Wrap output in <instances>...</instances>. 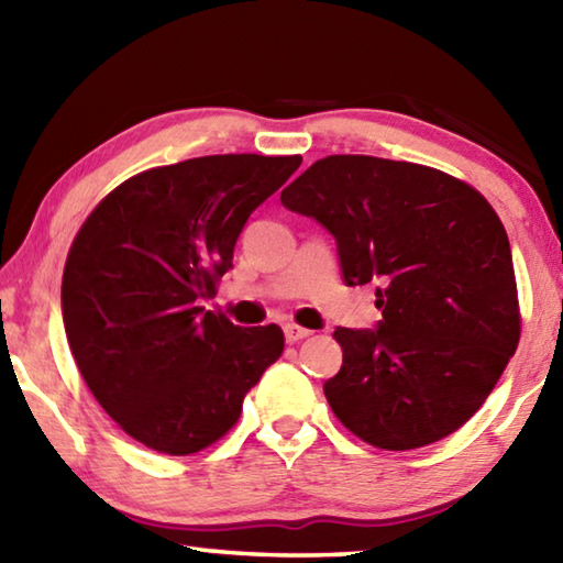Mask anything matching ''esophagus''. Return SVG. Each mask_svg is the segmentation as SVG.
<instances>
[{
	"label": "esophagus",
	"mask_w": 563,
	"mask_h": 563,
	"mask_svg": "<svg viewBox=\"0 0 563 563\" xmlns=\"http://www.w3.org/2000/svg\"><path fill=\"white\" fill-rule=\"evenodd\" d=\"M312 335V330H308V328H300V325H285V340L288 342H300V340H305V338H310Z\"/></svg>",
	"instance_id": "obj_1"
}]
</instances>
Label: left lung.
Returning a JSON list of instances; mask_svg holds the SVG:
<instances>
[{
	"label": "left lung",
	"mask_w": 563,
	"mask_h": 563,
	"mask_svg": "<svg viewBox=\"0 0 563 563\" xmlns=\"http://www.w3.org/2000/svg\"><path fill=\"white\" fill-rule=\"evenodd\" d=\"M338 243L347 285L377 283L375 330L338 328L332 412L362 442L417 450L470 419L517 352L509 238L479 190L442 170L328 156L280 194Z\"/></svg>",
	"instance_id": "left-lung-1"
}]
</instances>
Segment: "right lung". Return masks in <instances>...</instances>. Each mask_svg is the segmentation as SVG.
Segmentation results:
<instances>
[{"label":"right lung","mask_w":563,"mask_h":563,"mask_svg":"<svg viewBox=\"0 0 563 563\" xmlns=\"http://www.w3.org/2000/svg\"><path fill=\"white\" fill-rule=\"evenodd\" d=\"M300 156L225 154L123 180L76 233L62 316L97 402L148 450L186 456L221 440L283 355L278 325L238 328L201 308L233 268L251 213Z\"/></svg>","instance_id":"add662e5"}]
</instances>
